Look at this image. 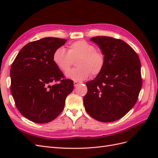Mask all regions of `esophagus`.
<instances>
[{"label":"esophagus","instance_id":"obj_1","mask_svg":"<svg viewBox=\"0 0 158 158\" xmlns=\"http://www.w3.org/2000/svg\"><path fill=\"white\" fill-rule=\"evenodd\" d=\"M80 82H76V81H74V87L78 86V85H80Z\"/></svg>","mask_w":158,"mask_h":158}]
</instances>
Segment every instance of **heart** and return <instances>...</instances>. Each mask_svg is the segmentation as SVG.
I'll return each mask as SVG.
<instances>
[{
	"label": "heart",
	"instance_id": "b5f03b06",
	"mask_svg": "<svg viewBox=\"0 0 158 158\" xmlns=\"http://www.w3.org/2000/svg\"><path fill=\"white\" fill-rule=\"evenodd\" d=\"M78 59V68L66 74V77L74 81L87 79L90 74L96 76L102 73L106 65V55L102 51L97 50L92 44L84 40L75 41L69 46L68 51L59 47L53 53L55 65L63 73L70 69L74 60Z\"/></svg>",
	"mask_w": 158,
	"mask_h": 158
}]
</instances>
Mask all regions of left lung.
I'll list each match as a JSON object with an SVG mask.
<instances>
[{"instance_id":"1","label":"left lung","mask_w":158,"mask_h":158,"mask_svg":"<svg viewBox=\"0 0 158 158\" xmlns=\"http://www.w3.org/2000/svg\"><path fill=\"white\" fill-rule=\"evenodd\" d=\"M106 55V65L94 80L86 82L85 109L96 120L111 123L122 118L134 107L142 85L140 61L124 41L111 37L90 39Z\"/></svg>"}]
</instances>
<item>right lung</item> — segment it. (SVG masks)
<instances>
[{"label": "right lung", "mask_w": 158, "mask_h": 158, "mask_svg": "<svg viewBox=\"0 0 158 158\" xmlns=\"http://www.w3.org/2000/svg\"><path fill=\"white\" fill-rule=\"evenodd\" d=\"M66 40L45 37L26 45L10 69V91L18 111L28 120L47 123L63 111L65 99L74 89L52 56ZM59 82V83L56 82Z\"/></svg>", "instance_id": "1"}]
</instances>
